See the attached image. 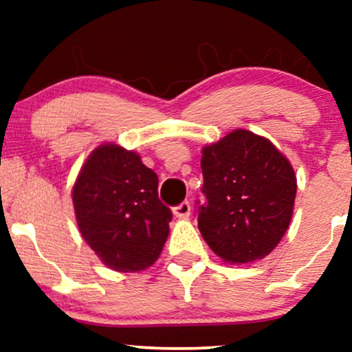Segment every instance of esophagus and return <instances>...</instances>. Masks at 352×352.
Segmentation results:
<instances>
[{
	"mask_svg": "<svg viewBox=\"0 0 352 352\" xmlns=\"http://www.w3.org/2000/svg\"><path fill=\"white\" fill-rule=\"evenodd\" d=\"M190 210H192V207H190L188 201H182L177 207H173V215L177 218H187L190 215Z\"/></svg>",
	"mask_w": 352,
	"mask_h": 352,
	"instance_id": "esophagus-1",
	"label": "esophagus"
}]
</instances>
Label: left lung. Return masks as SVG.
Segmentation results:
<instances>
[{
  "label": "left lung",
  "instance_id": "left-lung-1",
  "mask_svg": "<svg viewBox=\"0 0 352 352\" xmlns=\"http://www.w3.org/2000/svg\"><path fill=\"white\" fill-rule=\"evenodd\" d=\"M205 201H197L199 230L228 263L265 258L289 227L296 177L270 140L236 129L201 155Z\"/></svg>",
  "mask_w": 352,
  "mask_h": 352
}]
</instances>
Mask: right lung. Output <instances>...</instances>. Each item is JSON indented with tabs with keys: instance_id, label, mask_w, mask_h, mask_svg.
<instances>
[{
	"instance_id": "1",
	"label": "right lung",
	"mask_w": 352,
	"mask_h": 352,
	"mask_svg": "<svg viewBox=\"0 0 352 352\" xmlns=\"http://www.w3.org/2000/svg\"><path fill=\"white\" fill-rule=\"evenodd\" d=\"M80 235L104 265L140 272L159 258L172 210L159 199V177L135 152L114 144L91 153L72 188Z\"/></svg>"
}]
</instances>
